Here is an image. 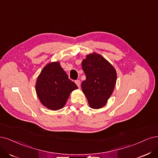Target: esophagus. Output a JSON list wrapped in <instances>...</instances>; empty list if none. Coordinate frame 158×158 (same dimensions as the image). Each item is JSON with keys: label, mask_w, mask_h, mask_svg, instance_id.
Returning <instances> with one entry per match:
<instances>
[{"label": "esophagus", "mask_w": 158, "mask_h": 158, "mask_svg": "<svg viewBox=\"0 0 158 158\" xmlns=\"http://www.w3.org/2000/svg\"><path fill=\"white\" fill-rule=\"evenodd\" d=\"M75 83L76 85H77L78 87H80V86H81V81H80V80H75Z\"/></svg>", "instance_id": "1"}]
</instances>
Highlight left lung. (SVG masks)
Segmentation results:
<instances>
[{"label":"left lung","instance_id":"1","mask_svg":"<svg viewBox=\"0 0 158 158\" xmlns=\"http://www.w3.org/2000/svg\"><path fill=\"white\" fill-rule=\"evenodd\" d=\"M86 79L81 83L83 92L92 108L104 106L112 94L116 83L115 69L101 55L96 53L86 56L82 62Z\"/></svg>","mask_w":158,"mask_h":158}]
</instances>
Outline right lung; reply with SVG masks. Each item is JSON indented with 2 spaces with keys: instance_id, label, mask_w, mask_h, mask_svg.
Listing matches in <instances>:
<instances>
[{
  "instance_id": "1",
  "label": "right lung",
  "mask_w": 158,
  "mask_h": 158,
  "mask_svg": "<svg viewBox=\"0 0 158 158\" xmlns=\"http://www.w3.org/2000/svg\"><path fill=\"white\" fill-rule=\"evenodd\" d=\"M35 88L43 106L51 110H58L63 108L70 93L78 87L57 62L50 63L43 68Z\"/></svg>"
}]
</instances>
